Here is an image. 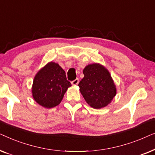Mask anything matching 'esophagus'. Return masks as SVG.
Here are the masks:
<instances>
[{"instance_id":"1","label":"esophagus","mask_w":155,"mask_h":155,"mask_svg":"<svg viewBox=\"0 0 155 155\" xmlns=\"http://www.w3.org/2000/svg\"><path fill=\"white\" fill-rule=\"evenodd\" d=\"M78 83H79V80H78V78H77V79L73 80V81L71 82V84H73V85H77Z\"/></svg>"}]
</instances>
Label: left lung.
I'll return each mask as SVG.
<instances>
[{
	"label": "left lung",
	"mask_w": 155,
	"mask_h": 155,
	"mask_svg": "<svg viewBox=\"0 0 155 155\" xmlns=\"http://www.w3.org/2000/svg\"><path fill=\"white\" fill-rule=\"evenodd\" d=\"M83 74L78 86L86 102L96 109L109 104L116 94V84L109 71L94 63L86 65Z\"/></svg>",
	"instance_id": "left-lung-1"
}]
</instances>
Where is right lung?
Segmentation results:
<instances>
[{
	"label": "right lung",
	"instance_id": "add662e5",
	"mask_svg": "<svg viewBox=\"0 0 155 155\" xmlns=\"http://www.w3.org/2000/svg\"><path fill=\"white\" fill-rule=\"evenodd\" d=\"M71 84L65 72L58 63L48 62L36 74L31 93L36 102L46 109L55 107L61 102Z\"/></svg>",
	"mask_w": 155,
	"mask_h": 155
}]
</instances>
